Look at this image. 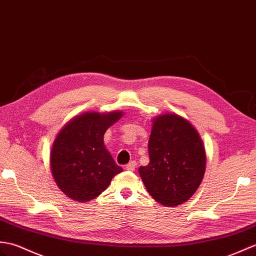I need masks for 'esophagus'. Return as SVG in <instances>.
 <instances>
[{
  "label": "esophagus",
  "mask_w": 256,
  "mask_h": 256,
  "mask_svg": "<svg viewBox=\"0 0 256 256\" xmlns=\"http://www.w3.org/2000/svg\"><path fill=\"white\" fill-rule=\"evenodd\" d=\"M136 168V162H130L126 166V169L128 171H134Z\"/></svg>",
  "instance_id": "34e87169"
}]
</instances>
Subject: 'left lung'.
Returning <instances> with one entry per match:
<instances>
[{"label":"left lung","mask_w":256,"mask_h":256,"mask_svg":"<svg viewBox=\"0 0 256 256\" xmlns=\"http://www.w3.org/2000/svg\"><path fill=\"white\" fill-rule=\"evenodd\" d=\"M148 152L150 164L138 172L152 198L168 207L191 198L206 170V152L198 130L176 114L154 118Z\"/></svg>","instance_id":"1"}]
</instances>
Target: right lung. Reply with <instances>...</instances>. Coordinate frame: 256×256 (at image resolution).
Masks as SVG:
<instances>
[{"label": "right lung", "instance_id": "1", "mask_svg": "<svg viewBox=\"0 0 256 256\" xmlns=\"http://www.w3.org/2000/svg\"><path fill=\"white\" fill-rule=\"evenodd\" d=\"M123 111L85 112L60 130L50 152V169L58 188L74 200L87 203L109 186L122 172L104 142L106 130Z\"/></svg>", "mask_w": 256, "mask_h": 256}]
</instances>
